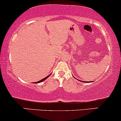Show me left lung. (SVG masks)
<instances>
[{"label":"left lung","mask_w":121,"mask_h":121,"mask_svg":"<svg viewBox=\"0 0 121 121\" xmlns=\"http://www.w3.org/2000/svg\"><path fill=\"white\" fill-rule=\"evenodd\" d=\"M82 81V82H85V81Z\"/></svg>","instance_id":"1"}]
</instances>
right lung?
<instances>
[{"label": "right lung", "instance_id": "1", "mask_svg": "<svg viewBox=\"0 0 121 121\" xmlns=\"http://www.w3.org/2000/svg\"><path fill=\"white\" fill-rule=\"evenodd\" d=\"M49 75H50V74H49ZM49 76H47V77H45V78H43V79H42V80H40V81H38V82H35V83H40V82H41L44 81V80H46V79H47V78H48V77Z\"/></svg>", "mask_w": 121, "mask_h": 121}]
</instances>
